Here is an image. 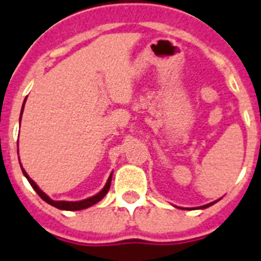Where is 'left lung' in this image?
<instances>
[{
  "instance_id": "left-lung-1",
  "label": "left lung",
  "mask_w": 261,
  "mask_h": 261,
  "mask_svg": "<svg viewBox=\"0 0 261 261\" xmlns=\"http://www.w3.org/2000/svg\"><path fill=\"white\" fill-rule=\"evenodd\" d=\"M215 202H217V201H214V202H210V203H207V205H203V206L196 207V209H206V207H209V206H212V205H214Z\"/></svg>"
}]
</instances>
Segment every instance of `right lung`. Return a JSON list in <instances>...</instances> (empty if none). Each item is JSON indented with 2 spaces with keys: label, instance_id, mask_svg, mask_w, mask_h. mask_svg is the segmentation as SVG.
Segmentation results:
<instances>
[{
  "label": "right lung",
  "instance_id": "1",
  "mask_svg": "<svg viewBox=\"0 0 261 261\" xmlns=\"http://www.w3.org/2000/svg\"><path fill=\"white\" fill-rule=\"evenodd\" d=\"M25 100H27V98H25ZM25 100H24L23 108H21L20 120H21V115H23V110H24V105H25ZM20 166H21V164H20ZM21 170H23V174L25 175V178H27V179H28V182L31 183V186H32V187H33V190L36 191L37 193H38V196L42 198V200L46 201L47 203H49V205H52V206L58 207V209L68 210V212H76V210L87 209V207L92 206V205H95V203H97L98 201L102 200V198L106 196V193L109 192V190H110L111 178H113V173H111L110 177H109V179H108V182H106L105 187H103L102 190H101L100 192L97 193V195L92 196V197L86 198V200H82V201H54V200H51V198H49L48 196H47L46 193L43 192V191L39 190V187L36 185V182H34L33 179H31V177H29V175L27 174L25 170L23 169V166H21Z\"/></svg>",
  "mask_w": 261,
  "mask_h": 261
}]
</instances>
